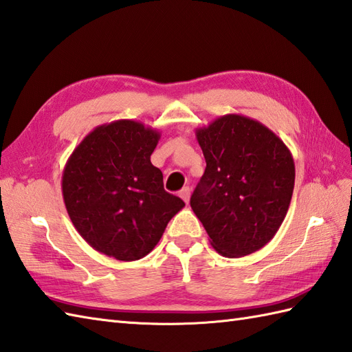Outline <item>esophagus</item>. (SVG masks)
Listing matches in <instances>:
<instances>
[{"label":"esophagus","mask_w":352,"mask_h":352,"mask_svg":"<svg viewBox=\"0 0 352 352\" xmlns=\"http://www.w3.org/2000/svg\"><path fill=\"white\" fill-rule=\"evenodd\" d=\"M179 196H181V199L185 203H188L190 201V196H191V190L188 188V186H185V188H182L181 192H179Z\"/></svg>","instance_id":"34e87169"}]
</instances>
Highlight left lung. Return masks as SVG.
<instances>
[{"label":"left lung","mask_w":352,"mask_h":352,"mask_svg":"<svg viewBox=\"0 0 352 352\" xmlns=\"http://www.w3.org/2000/svg\"><path fill=\"white\" fill-rule=\"evenodd\" d=\"M206 160L191 208L224 257H242L274 238L291 205L295 164L289 147L259 120L224 114L196 129Z\"/></svg>","instance_id":"1"}]
</instances>
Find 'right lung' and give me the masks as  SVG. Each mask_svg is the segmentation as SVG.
<instances>
[{"label":"right lung","mask_w":352,"mask_h":352,"mask_svg":"<svg viewBox=\"0 0 352 352\" xmlns=\"http://www.w3.org/2000/svg\"><path fill=\"white\" fill-rule=\"evenodd\" d=\"M161 132L120 119L99 124L66 161L61 192L70 221L96 252L132 262L149 254L185 203L151 162Z\"/></svg>","instance_id":"1"}]
</instances>
